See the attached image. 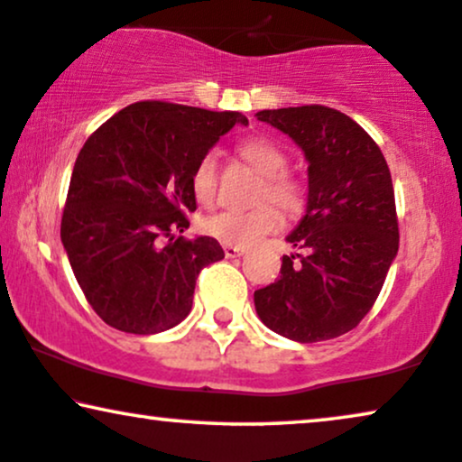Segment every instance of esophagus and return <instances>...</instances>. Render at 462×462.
Listing matches in <instances>:
<instances>
[{
  "instance_id": "esophagus-1",
  "label": "esophagus",
  "mask_w": 462,
  "mask_h": 462,
  "mask_svg": "<svg viewBox=\"0 0 462 462\" xmlns=\"http://www.w3.org/2000/svg\"><path fill=\"white\" fill-rule=\"evenodd\" d=\"M224 254H226V257H241V255L245 254V249L230 247V245H224Z\"/></svg>"
}]
</instances>
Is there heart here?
Masks as SVG:
<instances>
[{
  "label": "heart",
  "instance_id": "1",
  "mask_svg": "<svg viewBox=\"0 0 462 462\" xmlns=\"http://www.w3.org/2000/svg\"><path fill=\"white\" fill-rule=\"evenodd\" d=\"M236 156L243 160L247 167L262 175V183L257 188V202L262 207L254 211H221L202 221L205 235L217 238L219 243L230 245V247H254L263 236L273 235L282 226V213L298 215L306 205V186L300 177L289 173V156L276 141L268 137H249L243 139L235 147ZM194 199L208 205L213 202L217 192V158L215 153H205L192 171L189 177ZM273 201L280 208L276 209L266 206Z\"/></svg>",
  "mask_w": 462,
  "mask_h": 462
}]
</instances>
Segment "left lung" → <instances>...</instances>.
Here are the masks:
<instances>
[{
	"label": "left lung",
	"mask_w": 462,
	"mask_h": 462,
	"mask_svg": "<svg viewBox=\"0 0 462 462\" xmlns=\"http://www.w3.org/2000/svg\"><path fill=\"white\" fill-rule=\"evenodd\" d=\"M309 160V205L287 236L281 276L257 289L262 323L295 342H323L355 329L376 302L399 249L389 164L376 141L325 106L263 109Z\"/></svg>",
	"instance_id": "8db88e82"
}]
</instances>
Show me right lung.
I'll return each mask as SVG.
<instances>
[{
    "label": "right lung",
    "instance_id": "1",
    "mask_svg": "<svg viewBox=\"0 0 462 462\" xmlns=\"http://www.w3.org/2000/svg\"><path fill=\"white\" fill-rule=\"evenodd\" d=\"M238 112L139 101L86 139L67 192L60 241L92 310L126 334H158L192 310L196 276L219 262L211 236H177L196 211L189 177Z\"/></svg>",
    "mask_w": 462,
    "mask_h": 462
}]
</instances>
